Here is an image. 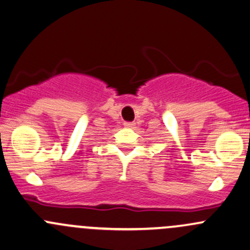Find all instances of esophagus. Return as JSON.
<instances>
[{
  "label": "esophagus",
  "instance_id": "34e87169",
  "mask_svg": "<svg viewBox=\"0 0 250 250\" xmlns=\"http://www.w3.org/2000/svg\"><path fill=\"white\" fill-rule=\"evenodd\" d=\"M123 125H125V128H134L135 123H134V122H125Z\"/></svg>",
  "mask_w": 250,
  "mask_h": 250
}]
</instances>
